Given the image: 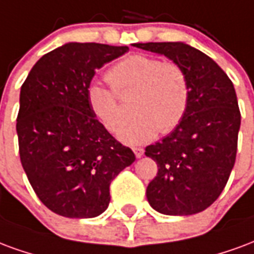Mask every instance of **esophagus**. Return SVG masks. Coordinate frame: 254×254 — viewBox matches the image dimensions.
<instances>
[{"label": "esophagus", "mask_w": 254, "mask_h": 254, "mask_svg": "<svg viewBox=\"0 0 254 254\" xmlns=\"http://www.w3.org/2000/svg\"><path fill=\"white\" fill-rule=\"evenodd\" d=\"M132 150H134L135 155H136L138 158H140V157L143 155V153H145V150L142 149V147H132Z\"/></svg>", "instance_id": "obj_1"}]
</instances>
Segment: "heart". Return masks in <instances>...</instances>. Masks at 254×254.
<instances>
[{"label": "heart", "mask_w": 254, "mask_h": 254, "mask_svg": "<svg viewBox=\"0 0 254 254\" xmlns=\"http://www.w3.org/2000/svg\"><path fill=\"white\" fill-rule=\"evenodd\" d=\"M107 78L112 88L97 82L89 85V107L105 128L114 131L123 120L120 96L135 93L132 112L136 115L118 129V138L128 145L146 143L158 131L172 132L190 107V78L177 62L136 54L109 68Z\"/></svg>", "instance_id": "heart-1"}]
</instances>
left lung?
Masks as SVG:
<instances>
[{
    "instance_id": "1",
    "label": "left lung",
    "mask_w": 254,
    "mask_h": 254,
    "mask_svg": "<svg viewBox=\"0 0 254 254\" xmlns=\"http://www.w3.org/2000/svg\"><path fill=\"white\" fill-rule=\"evenodd\" d=\"M181 64L190 85V107L179 127L145 154L158 173L146 196L165 215H192L219 197L237 155L241 114L234 85L212 59L181 42L136 43Z\"/></svg>"
}]
</instances>
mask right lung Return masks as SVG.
Masks as SVG:
<instances>
[{
  "label": "right lung",
  "mask_w": 254,
  "mask_h": 254,
  "mask_svg": "<svg viewBox=\"0 0 254 254\" xmlns=\"http://www.w3.org/2000/svg\"><path fill=\"white\" fill-rule=\"evenodd\" d=\"M127 46L66 43L35 64L20 92L18 151L35 193L66 218H94L111 200V181L135 161L92 112L96 70Z\"/></svg>",
  "instance_id": "right-lung-1"
}]
</instances>
